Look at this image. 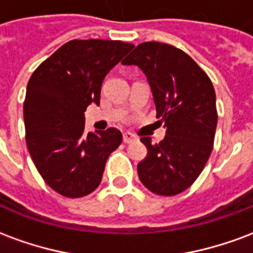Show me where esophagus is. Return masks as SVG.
<instances>
[{"instance_id":"obj_1","label":"esophagus","mask_w":253,"mask_h":253,"mask_svg":"<svg viewBox=\"0 0 253 253\" xmlns=\"http://www.w3.org/2000/svg\"><path fill=\"white\" fill-rule=\"evenodd\" d=\"M137 139V137L134 135V134H131V132H125L123 134V142L125 143H131L134 142Z\"/></svg>"}]
</instances>
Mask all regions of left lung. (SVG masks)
<instances>
[{
  "instance_id": "left-lung-1",
  "label": "left lung",
  "mask_w": 253,
  "mask_h": 253,
  "mask_svg": "<svg viewBox=\"0 0 253 253\" xmlns=\"http://www.w3.org/2000/svg\"><path fill=\"white\" fill-rule=\"evenodd\" d=\"M122 63L146 76L167 128L160 143L141 138L148 154L137 167L139 180L153 194L177 195L201 175L211 153L218 119L214 86L190 55L165 43H141Z\"/></svg>"
}]
</instances>
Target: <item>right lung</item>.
Wrapping results in <instances>:
<instances>
[{
  "label": "right lung",
  "mask_w": 253,
  "mask_h": 253,
  "mask_svg": "<svg viewBox=\"0 0 253 253\" xmlns=\"http://www.w3.org/2000/svg\"><path fill=\"white\" fill-rule=\"evenodd\" d=\"M134 44L70 41L32 73L24 101L25 141L32 161L52 190L66 198L99 187L105 161L122 143L116 128L84 132L85 110L100 104L105 76Z\"/></svg>",
  "instance_id": "right-lung-1"
}]
</instances>
